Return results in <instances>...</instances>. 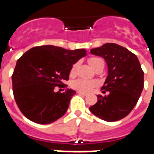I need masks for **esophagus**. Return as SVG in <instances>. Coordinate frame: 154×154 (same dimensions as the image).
Here are the masks:
<instances>
[{
	"label": "esophagus",
	"instance_id": "1",
	"mask_svg": "<svg viewBox=\"0 0 154 154\" xmlns=\"http://www.w3.org/2000/svg\"><path fill=\"white\" fill-rule=\"evenodd\" d=\"M77 93L79 94V95H82V96H84V97L87 95V93H84V92H82V91H77Z\"/></svg>",
	"mask_w": 154,
	"mask_h": 154
}]
</instances>
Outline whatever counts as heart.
<instances>
[{
  "label": "heart",
  "mask_w": 154,
  "mask_h": 154,
  "mask_svg": "<svg viewBox=\"0 0 154 154\" xmlns=\"http://www.w3.org/2000/svg\"><path fill=\"white\" fill-rule=\"evenodd\" d=\"M88 63L91 65V67L93 68L94 70H97V68L100 67H104L105 66V62L101 58L99 57H91L88 58ZM77 67H78V63H75L72 65L70 69V76L72 77L77 73ZM72 86L75 90L78 91H82V92H89L92 90L93 88L97 86V82L96 81L92 80H86V79H77L75 80L72 84Z\"/></svg>",
  "instance_id": "1"
}]
</instances>
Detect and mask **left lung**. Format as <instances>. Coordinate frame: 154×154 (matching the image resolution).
Listing matches in <instances>:
<instances>
[{
	"label": "left lung",
	"instance_id": "1",
	"mask_svg": "<svg viewBox=\"0 0 154 154\" xmlns=\"http://www.w3.org/2000/svg\"><path fill=\"white\" fill-rule=\"evenodd\" d=\"M102 57L108 66V77L98 95L97 102L89 108L103 120L113 122L125 118L135 106L143 88V71L138 57L119 44L108 43L91 49Z\"/></svg>",
	"mask_w": 154,
	"mask_h": 154
}]
</instances>
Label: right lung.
<instances>
[{
	"label": "right lung",
	"instance_id": "1",
	"mask_svg": "<svg viewBox=\"0 0 154 154\" xmlns=\"http://www.w3.org/2000/svg\"><path fill=\"white\" fill-rule=\"evenodd\" d=\"M85 49L67 50L53 45L30 48L19 58L12 74L13 95L22 114L33 122L51 124L66 113L72 97L67 87L72 65L86 55Z\"/></svg>",
	"mask_w": 154,
	"mask_h": 154
}]
</instances>
